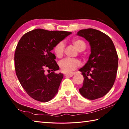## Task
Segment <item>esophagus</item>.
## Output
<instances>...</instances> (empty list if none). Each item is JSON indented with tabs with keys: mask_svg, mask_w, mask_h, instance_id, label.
Wrapping results in <instances>:
<instances>
[{
	"mask_svg": "<svg viewBox=\"0 0 129 129\" xmlns=\"http://www.w3.org/2000/svg\"><path fill=\"white\" fill-rule=\"evenodd\" d=\"M74 75V73H71V74H65V76L68 78H69V77H72Z\"/></svg>",
	"mask_w": 129,
	"mask_h": 129,
	"instance_id": "34e87169",
	"label": "esophagus"
}]
</instances>
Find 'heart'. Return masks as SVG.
<instances>
[{"label":"heart","mask_w":129,"mask_h":129,"mask_svg":"<svg viewBox=\"0 0 129 129\" xmlns=\"http://www.w3.org/2000/svg\"><path fill=\"white\" fill-rule=\"evenodd\" d=\"M72 43L79 51H83L86 49V44L84 41L80 39H75L72 41ZM64 44L62 42H59L55 45L54 52L57 57L62 56L64 51ZM80 65V61L78 59L67 57L61 60L59 62V67L62 72L69 74L73 72Z\"/></svg>","instance_id":"b5f03b06"}]
</instances>
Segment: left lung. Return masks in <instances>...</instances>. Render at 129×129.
I'll list each match as a JSON object with an SVG mask.
<instances>
[{
	"instance_id": "8db88e82",
	"label": "left lung",
	"mask_w": 129,
	"mask_h": 129,
	"mask_svg": "<svg viewBox=\"0 0 129 129\" xmlns=\"http://www.w3.org/2000/svg\"><path fill=\"white\" fill-rule=\"evenodd\" d=\"M77 35L88 41L91 54L88 61L79 69L84 76L81 95L89 100L104 96L115 81L118 56L113 41L106 34L94 29L79 30Z\"/></svg>"
}]
</instances>
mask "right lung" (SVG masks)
Returning <instances> with one entry per match:
<instances>
[{
	"label": "right lung",
	"mask_w": 129,
	"mask_h": 129,
	"mask_svg": "<svg viewBox=\"0 0 129 129\" xmlns=\"http://www.w3.org/2000/svg\"><path fill=\"white\" fill-rule=\"evenodd\" d=\"M72 34L65 31L37 29L26 33L16 46L15 69L21 85L34 99L48 102L58 91L63 78L51 50L57 43ZM52 72L46 75L45 70Z\"/></svg>",
	"instance_id": "right-lung-1"
}]
</instances>
